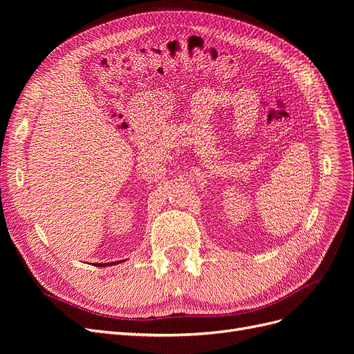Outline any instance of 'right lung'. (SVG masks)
<instances>
[{"instance_id": "right-lung-1", "label": "right lung", "mask_w": 354, "mask_h": 354, "mask_svg": "<svg viewBox=\"0 0 354 354\" xmlns=\"http://www.w3.org/2000/svg\"><path fill=\"white\" fill-rule=\"evenodd\" d=\"M118 263H120V261H118ZM118 263H104V264H96L97 267H106V266H115V264H118Z\"/></svg>"}]
</instances>
